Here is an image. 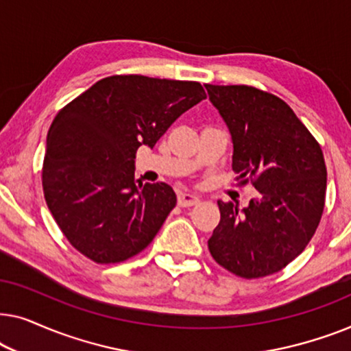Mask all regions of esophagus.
Here are the masks:
<instances>
[{"instance_id": "esophagus-1", "label": "esophagus", "mask_w": 351, "mask_h": 351, "mask_svg": "<svg viewBox=\"0 0 351 351\" xmlns=\"http://www.w3.org/2000/svg\"><path fill=\"white\" fill-rule=\"evenodd\" d=\"M177 203L182 208H190V206H195L199 203V198L193 193H180L179 198H177Z\"/></svg>"}]
</instances>
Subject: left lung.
Returning a JSON list of instances; mask_svg holds the SVG:
<instances>
[{"instance_id": "1", "label": "left lung", "mask_w": 351, "mask_h": 351, "mask_svg": "<svg viewBox=\"0 0 351 351\" xmlns=\"http://www.w3.org/2000/svg\"><path fill=\"white\" fill-rule=\"evenodd\" d=\"M233 141L238 185L257 196L239 210L217 201L220 222L210 256L244 280L280 271L302 254L318 228L328 171L319 143L285 100L244 84H204Z\"/></svg>"}]
</instances>
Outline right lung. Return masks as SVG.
I'll use <instances>...</instances> for the list:
<instances>
[{"label":"right lung","instance_id":"right-lung-1","mask_svg":"<svg viewBox=\"0 0 351 351\" xmlns=\"http://www.w3.org/2000/svg\"><path fill=\"white\" fill-rule=\"evenodd\" d=\"M206 99L198 81L113 75L66 104L47 132L43 191L76 251L119 263L153 241L177 198L165 182L139 184L134 158ZM138 181V180H137Z\"/></svg>","mask_w":351,"mask_h":351}]
</instances>
